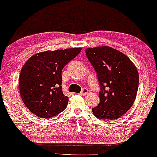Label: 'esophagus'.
I'll return each instance as SVG.
<instances>
[{"label":"esophagus","instance_id":"esophagus-1","mask_svg":"<svg viewBox=\"0 0 157 157\" xmlns=\"http://www.w3.org/2000/svg\"><path fill=\"white\" fill-rule=\"evenodd\" d=\"M88 93V90L87 88H84L83 90L81 91V92L79 93V94L81 95V96H85V95H86L87 93Z\"/></svg>","mask_w":157,"mask_h":157}]
</instances>
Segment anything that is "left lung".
<instances>
[{
	"instance_id": "left-lung-1",
	"label": "left lung",
	"mask_w": 157,
	"mask_h": 157,
	"mask_svg": "<svg viewBox=\"0 0 157 157\" xmlns=\"http://www.w3.org/2000/svg\"><path fill=\"white\" fill-rule=\"evenodd\" d=\"M100 84V103L92 109L97 118L114 120L131 108L138 92L139 75L130 59L116 49L101 46L85 50Z\"/></svg>"
}]
</instances>
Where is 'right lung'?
<instances>
[{"instance_id": "1", "label": "right lung", "mask_w": 157, "mask_h": 157, "mask_svg": "<svg viewBox=\"0 0 157 157\" xmlns=\"http://www.w3.org/2000/svg\"><path fill=\"white\" fill-rule=\"evenodd\" d=\"M81 49L46 51L33 56L25 63L19 76V91L32 113L47 119L67 108L69 98L62 92L61 71Z\"/></svg>"}]
</instances>
